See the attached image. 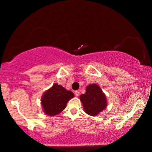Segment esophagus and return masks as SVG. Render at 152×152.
I'll return each instance as SVG.
<instances>
[{"instance_id": "obj_1", "label": "esophagus", "mask_w": 152, "mask_h": 152, "mask_svg": "<svg viewBox=\"0 0 152 152\" xmlns=\"http://www.w3.org/2000/svg\"><path fill=\"white\" fill-rule=\"evenodd\" d=\"M75 94L77 97H78L79 95H80V91H76L75 92Z\"/></svg>"}]
</instances>
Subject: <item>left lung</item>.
<instances>
[{"mask_svg": "<svg viewBox=\"0 0 152 152\" xmlns=\"http://www.w3.org/2000/svg\"><path fill=\"white\" fill-rule=\"evenodd\" d=\"M84 111L89 115L96 116L107 107V99L100 87L96 84L86 86V93L80 95Z\"/></svg>", "mask_w": 152, "mask_h": 152, "instance_id": "obj_1", "label": "left lung"}]
</instances>
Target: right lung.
I'll return each mask as SVG.
<instances>
[{
    "instance_id": "obj_1",
    "label": "right lung",
    "mask_w": 152,
    "mask_h": 152,
    "mask_svg": "<svg viewBox=\"0 0 152 152\" xmlns=\"http://www.w3.org/2000/svg\"><path fill=\"white\" fill-rule=\"evenodd\" d=\"M74 93L55 83L41 96V102L45 115L55 116L63 111L68 102L74 97Z\"/></svg>"
}]
</instances>
